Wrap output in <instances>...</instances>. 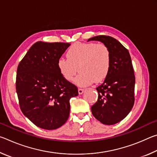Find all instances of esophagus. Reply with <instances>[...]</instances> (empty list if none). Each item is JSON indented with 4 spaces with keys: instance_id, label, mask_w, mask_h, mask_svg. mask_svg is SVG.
<instances>
[{
    "instance_id": "esophagus-1",
    "label": "esophagus",
    "mask_w": 157,
    "mask_h": 157,
    "mask_svg": "<svg viewBox=\"0 0 157 157\" xmlns=\"http://www.w3.org/2000/svg\"><path fill=\"white\" fill-rule=\"evenodd\" d=\"M84 91V89H82V88H79L78 89V94L80 95V94H82Z\"/></svg>"
}]
</instances>
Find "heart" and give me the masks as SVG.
<instances>
[{
	"instance_id": "heart-1",
	"label": "heart",
	"mask_w": 157,
	"mask_h": 157,
	"mask_svg": "<svg viewBox=\"0 0 157 157\" xmlns=\"http://www.w3.org/2000/svg\"><path fill=\"white\" fill-rule=\"evenodd\" d=\"M67 58L61 57L57 61L59 73L66 81L72 82L78 72L79 75L75 84L86 86L100 82L107 78L109 73L111 55L105 44L95 43H75L66 53Z\"/></svg>"
}]
</instances>
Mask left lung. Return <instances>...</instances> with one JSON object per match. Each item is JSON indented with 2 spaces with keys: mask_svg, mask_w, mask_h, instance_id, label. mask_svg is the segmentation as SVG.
<instances>
[{
  "mask_svg": "<svg viewBox=\"0 0 157 157\" xmlns=\"http://www.w3.org/2000/svg\"><path fill=\"white\" fill-rule=\"evenodd\" d=\"M89 41L102 42L111 52L109 73L96 88L98 99L91 107V112L100 123L111 125L123 120L134 106L135 76L131 57L128 50L111 36L99 35Z\"/></svg>",
  "mask_w": 157,
  "mask_h": 157,
  "instance_id": "1",
  "label": "left lung"
}]
</instances>
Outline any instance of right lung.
I'll use <instances>...</instances> for the list:
<instances>
[{
  "label": "right lung",
  "mask_w": 157,
  "mask_h": 157,
  "mask_svg": "<svg viewBox=\"0 0 157 157\" xmlns=\"http://www.w3.org/2000/svg\"><path fill=\"white\" fill-rule=\"evenodd\" d=\"M70 46L37 41L18 64L16 89L20 108L40 128L62 126L70 113V99L78 95V88L66 81L57 68L58 59Z\"/></svg>",
  "instance_id": "add662e5"
}]
</instances>
